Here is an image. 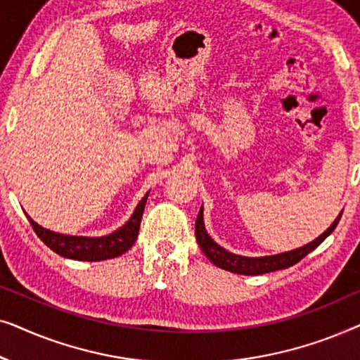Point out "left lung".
Masks as SVG:
<instances>
[{
    "label": "left lung",
    "mask_w": 360,
    "mask_h": 360,
    "mask_svg": "<svg viewBox=\"0 0 360 360\" xmlns=\"http://www.w3.org/2000/svg\"><path fill=\"white\" fill-rule=\"evenodd\" d=\"M341 216H342V211L339 213L338 218L333 221V224L329 226L321 236H318L316 239L311 240V243L304 244L302 248H297L293 250H287V252L275 254V255H262V257H245V255L233 254L229 252V250H226L224 248H221L218 243H214V240L211 239V236L206 233L205 221H203V206L200 208L198 218L195 221V236H196V243L200 244L203 254L210 259V262H213L216 265V267L224 269L233 274H240V275H262V274L275 272V270L292 267V265L300 262L304 255H308L311 250L316 249L318 245L321 244L334 229H336Z\"/></svg>",
    "instance_id": "8db88e82"
}]
</instances>
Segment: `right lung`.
<instances>
[{
    "mask_svg": "<svg viewBox=\"0 0 360 360\" xmlns=\"http://www.w3.org/2000/svg\"><path fill=\"white\" fill-rule=\"evenodd\" d=\"M147 196H149V191H147L144 198L139 201V205L136 206L134 213H132L131 218L126 221V224H122L121 228L112 231L111 234L100 236V238L56 233V231L42 228V226L37 224L29 214L26 216L42 243L46 244L47 248H51L56 254L73 260L100 262V260L120 257L121 254L129 250L132 248V244L136 243L137 234H139L142 213H144L146 208Z\"/></svg>",
    "mask_w": 360,
    "mask_h": 360,
    "instance_id": "obj_1",
    "label": "right lung"
}]
</instances>
